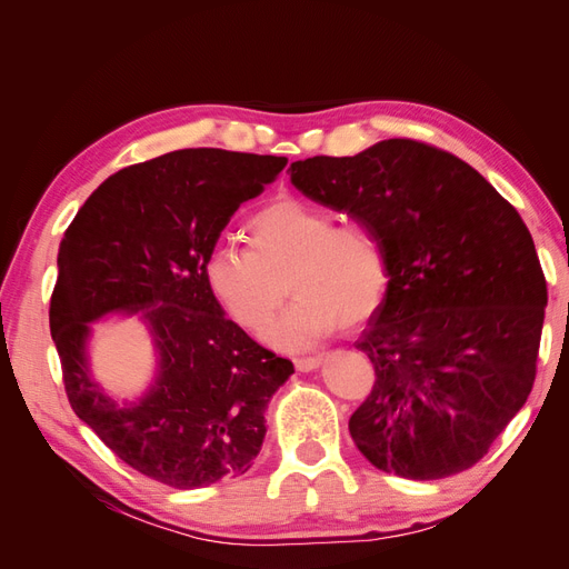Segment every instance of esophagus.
<instances>
[{"label":"esophagus","mask_w":569,"mask_h":569,"mask_svg":"<svg viewBox=\"0 0 569 569\" xmlns=\"http://www.w3.org/2000/svg\"><path fill=\"white\" fill-rule=\"evenodd\" d=\"M295 363H297V370H299V372H313V370H318V368L322 366V358H320V356H313V358H297Z\"/></svg>","instance_id":"1"}]
</instances>
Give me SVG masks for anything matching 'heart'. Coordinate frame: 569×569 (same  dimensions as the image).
<instances>
[{
    "label": "heart",
    "mask_w": 569,
    "mask_h": 569,
    "mask_svg": "<svg viewBox=\"0 0 569 569\" xmlns=\"http://www.w3.org/2000/svg\"><path fill=\"white\" fill-rule=\"evenodd\" d=\"M247 242L249 249L218 247L203 266V280L226 316L253 337L270 330L287 295H295L270 337L274 347H308L339 325L351 330L385 301V247L358 222L337 226L330 211L282 197L249 218Z\"/></svg>",
    "instance_id": "heart-1"
}]
</instances>
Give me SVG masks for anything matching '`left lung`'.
<instances>
[{"instance_id":"1","label":"left lung","mask_w":569,"mask_h":569,"mask_svg":"<svg viewBox=\"0 0 569 569\" xmlns=\"http://www.w3.org/2000/svg\"><path fill=\"white\" fill-rule=\"evenodd\" d=\"M289 180L387 253L385 301L356 341L377 375L349 420L358 451L406 479L472 468L537 375L548 291L520 213L472 166L412 140L295 161Z\"/></svg>"}]
</instances>
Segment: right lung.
I'll return each instance as SVG.
<instances>
[{
    "label": "right lung",
    "mask_w": 569,
    "mask_h": 569,
    "mask_svg": "<svg viewBox=\"0 0 569 569\" xmlns=\"http://www.w3.org/2000/svg\"><path fill=\"white\" fill-rule=\"evenodd\" d=\"M284 157L180 149L101 182L59 244L51 339L76 416L109 449L173 489L244 475L266 439V408L291 360L226 318L203 280L220 232L280 176ZM146 325L154 375L116 400L91 372L93 322Z\"/></svg>",
    "instance_id": "add662e5"
}]
</instances>
